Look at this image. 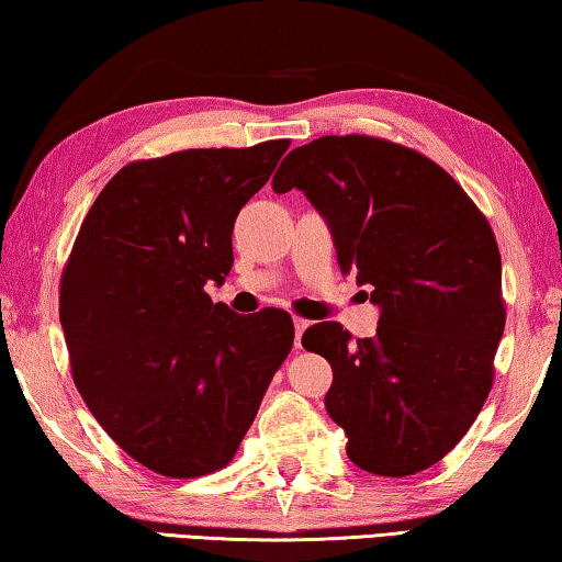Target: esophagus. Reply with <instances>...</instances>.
<instances>
[{
  "instance_id": "1",
  "label": "esophagus",
  "mask_w": 562,
  "mask_h": 562,
  "mask_svg": "<svg viewBox=\"0 0 562 562\" xmlns=\"http://www.w3.org/2000/svg\"><path fill=\"white\" fill-rule=\"evenodd\" d=\"M293 328H296V348H301V336H303V330L308 328V321L306 318H293Z\"/></svg>"
}]
</instances>
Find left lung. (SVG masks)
<instances>
[{"mask_svg": "<svg viewBox=\"0 0 562 562\" xmlns=\"http://www.w3.org/2000/svg\"><path fill=\"white\" fill-rule=\"evenodd\" d=\"M301 189L334 236L341 273L371 283L381 308L371 338L336 321L301 344L334 368L326 411L346 453L375 475L426 471L456 448L493 389L505 328L495 234L446 169L366 134L293 149L276 194Z\"/></svg>", "mask_w": 562, "mask_h": 562, "instance_id": "left-lung-1", "label": "left lung"}]
</instances>
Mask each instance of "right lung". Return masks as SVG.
<instances>
[{"instance_id":"1","label":"right lung","mask_w":562,"mask_h":562,"mask_svg":"<svg viewBox=\"0 0 562 562\" xmlns=\"http://www.w3.org/2000/svg\"><path fill=\"white\" fill-rule=\"evenodd\" d=\"M289 144L132 161L81 221L59 283L71 379L99 426L154 473L232 463L291 351L286 311L238 316L204 289L232 271L238 211Z\"/></svg>"}]
</instances>
